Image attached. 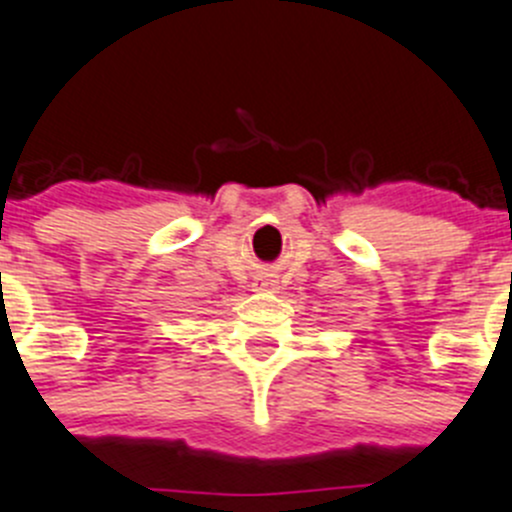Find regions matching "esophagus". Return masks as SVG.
Returning <instances> with one entry per match:
<instances>
[{
	"instance_id": "1",
	"label": "esophagus",
	"mask_w": 512,
	"mask_h": 512,
	"mask_svg": "<svg viewBox=\"0 0 512 512\" xmlns=\"http://www.w3.org/2000/svg\"><path fill=\"white\" fill-rule=\"evenodd\" d=\"M257 288H260V290H270L272 288V280H262V283H257Z\"/></svg>"
}]
</instances>
